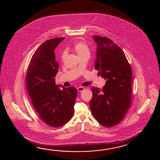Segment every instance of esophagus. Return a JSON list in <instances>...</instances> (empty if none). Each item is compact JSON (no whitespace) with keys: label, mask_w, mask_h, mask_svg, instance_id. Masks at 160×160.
I'll return each mask as SVG.
<instances>
[{"label":"esophagus","mask_w":160,"mask_h":160,"mask_svg":"<svg viewBox=\"0 0 160 160\" xmlns=\"http://www.w3.org/2000/svg\"><path fill=\"white\" fill-rule=\"evenodd\" d=\"M85 89V88H83V87H79V88H77V90H78V91L79 92H83Z\"/></svg>","instance_id":"obj_1"}]
</instances>
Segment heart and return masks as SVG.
Wrapping results in <instances>:
<instances>
[{"label": "heart", "instance_id": "b5f03b06", "mask_svg": "<svg viewBox=\"0 0 160 160\" xmlns=\"http://www.w3.org/2000/svg\"><path fill=\"white\" fill-rule=\"evenodd\" d=\"M74 50L78 55L79 58L85 55H90V50L88 46L83 42H78L74 46ZM66 53L63 52L62 55V59L63 60L66 57Z\"/></svg>", "mask_w": 160, "mask_h": 160}]
</instances>
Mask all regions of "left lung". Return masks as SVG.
I'll return each mask as SVG.
<instances>
[{
	"mask_svg": "<svg viewBox=\"0 0 160 160\" xmlns=\"http://www.w3.org/2000/svg\"><path fill=\"white\" fill-rule=\"evenodd\" d=\"M97 45L94 68L105 79L102 89L92 87V114L105 127L121 122L131 105L132 70L122 50L108 38L93 36Z\"/></svg>",
	"mask_w": 160,
	"mask_h": 160,
	"instance_id": "obj_1",
	"label": "left lung"
}]
</instances>
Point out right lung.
<instances>
[{
	"label": "right lung",
	"instance_id": "right-lung-1",
	"mask_svg": "<svg viewBox=\"0 0 160 160\" xmlns=\"http://www.w3.org/2000/svg\"><path fill=\"white\" fill-rule=\"evenodd\" d=\"M64 39H51L41 44L31 59L26 78L34 109L42 120L52 128L62 127L72 119L77 95L74 87L55 85L59 64L54 50Z\"/></svg>",
	"mask_w": 160,
	"mask_h": 160
}]
</instances>
